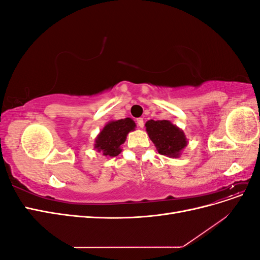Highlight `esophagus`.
I'll use <instances>...</instances> for the list:
<instances>
[{"mask_svg": "<svg viewBox=\"0 0 260 260\" xmlns=\"http://www.w3.org/2000/svg\"><path fill=\"white\" fill-rule=\"evenodd\" d=\"M137 123H138V125L140 128H143L144 127V120H143V118H138L137 119Z\"/></svg>", "mask_w": 260, "mask_h": 260, "instance_id": "obj_1", "label": "esophagus"}]
</instances>
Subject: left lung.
<instances>
[{
  "label": "left lung",
  "mask_w": 260,
  "mask_h": 260,
  "mask_svg": "<svg viewBox=\"0 0 260 260\" xmlns=\"http://www.w3.org/2000/svg\"><path fill=\"white\" fill-rule=\"evenodd\" d=\"M146 132L157 152L170 158H178L187 145L182 129L169 120H147Z\"/></svg>",
  "instance_id": "obj_1"
}]
</instances>
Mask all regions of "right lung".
<instances>
[{
    "instance_id": "1",
    "label": "right lung",
    "mask_w": 260,
    "mask_h": 260,
    "mask_svg": "<svg viewBox=\"0 0 260 260\" xmlns=\"http://www.w3.org/2000/svg\"><path fill=\"white\" fill-rule=\"evenodd\" d=\"M137 124L131 118L108 121L94 140V149L106 157L119 155L121 145L125 142L128 133L136 130Z\"/></svg>"
}]
</instances>
